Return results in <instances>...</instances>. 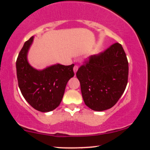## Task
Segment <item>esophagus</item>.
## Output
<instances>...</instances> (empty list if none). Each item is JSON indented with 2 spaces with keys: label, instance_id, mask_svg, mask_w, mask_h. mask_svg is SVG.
I'll return each instance as SVG.
<instances>
[{
  "label": "esophagus",
  "instance_id": "34e87169",
  "mask_svg": "<svg viewBox=\"0 0 150 150\" xmlns=\"http://www.w3.org/2000/svg\"><path fill=\"white\" fill-rule=\"evenodd\" d=\"M78 65H75V66H74V68H73V70H74V73H77V70H78Z\"/></svg>",
  "mask_w": 150,
  "mask_h": 150
}]
</instances>
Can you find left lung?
Masks as SVG:
<instances>
[{
    "mask_svg": "<svg viewBox=\"0 0 150 150\" xmlns=\"http://www.w3.org/2000/svg\"><path fill=\"white\" fill-rule=\"evenodd\" d=\"M76 76L86 106L97 111L113 107L124 92L128 78V62L119 43L93 55L79 68Z\"/></svg>",
    "mask_w": 150,
    "mask_h": 150,
    "instance_id": "obj_1",
    "label": "left lung"
}]
</instances>
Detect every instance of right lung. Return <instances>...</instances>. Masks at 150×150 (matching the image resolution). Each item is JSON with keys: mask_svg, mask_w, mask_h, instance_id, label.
<instances>
[{"mask_svg": "<svg viewBox=\"0 0 150 150\" xmlns=\"http://www.w3.org/2000/svg\"><path fill=\"white\" fill-rule=\"evenodd\" d=\"M32 37L25 43L16 61L17 77L26 101L41 112H49L61 104L68 80L74 76V64H56L38 70L27 61V53L33 42Z\"/></svg>", "mask_w": 150, "mask_h": 150, "instance_id": "right-lung-1", "label": "right lung"}]
</instances>
